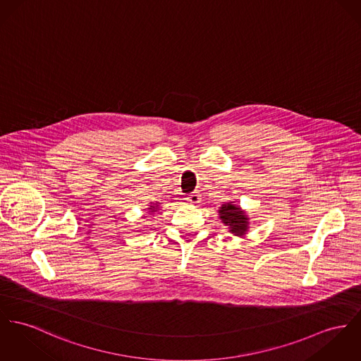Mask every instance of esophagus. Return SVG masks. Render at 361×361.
<instances>
[{
  "mask_svg": "<svg viewBox=\"0 0 361 361\" xmlns=\"http://www.w3.org/2000/svg\"><path fill=\"white\" fill-rule=\"evenodd\" d=\"M200 195L197 194V192H195V194L190 195V196H187V202L188 203H191V204H197V203H200Z\"/></svg>",
  "mask_w": 361,
  "mask_h": 361,
  "instance_id": "34e87169",
  "label": "esophagus"
}]
</instances>
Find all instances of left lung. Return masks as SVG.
Instances as JSON below:
<instances>
[{
  "instance_id": "left-lung-1",
  "label": "left lung",
  "mask_w": 361,
  "mask_h": 361,
  "mask_svg": "<svg viewBox=\"0 0 361 361\" xmlns=\"http://www.w3.org/2000/svg\"><path fill=\"white\" fill-rule=\"evenodd\" d=\"M219 217L229 232L235 236H245L249 231V216L247 213L233 202H226L219 209Z\"/></svg>"
}]
</instances>
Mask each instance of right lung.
<instances>
[{"instance_id": "right-lung-1", "label": "right lung", "mask_w": 361, "mask_h": 361, "mask_svg": "<svg viewBox=\"0 0 361 361\" xmlns=\"http://www.w3.org/2000/svg\"><path fill=\"white\" fill-rule=\"evenodd\" d=\"M159 202H157V203H149V207L147 209L148 210V213L149 214H152V213H155V212H158L159 210Z\"/></svg>"}]
</instances>
